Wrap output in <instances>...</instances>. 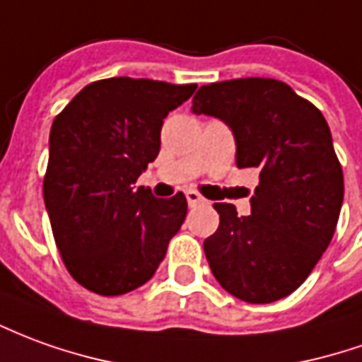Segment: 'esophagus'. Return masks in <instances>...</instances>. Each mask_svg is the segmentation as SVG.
Instances as JSON below:
<instances>
[{
  "mask_svg": "<svg viewBox=\"0 0 362 362\" xmlns=\"http://www.w3.org/2000/svg\"><path fill=\"white\" fill-rule=\"evenodd\" d=\"M186 199H188V206H202V204H206V198L204 196H199L196 189H188L186 192Z\"/></svg>",
  "mask_w": 362,
  "mask_h": 362,
  "instance_id": "1",
  "label": "esophagus"
}]
</instances>
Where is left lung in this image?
I'll use <instances>...</instances> for the list:
<instances>
[{"instance_id":"1","label":"left lung","mask_w":362,"mask_h":362,"mask_svg":"<svg viewBox=\"0 0 362 362\" xmlns=\"http://www.w3.org/2000/svg\"><path fill=\"white\" fill-rule=\"evenodd\" d=\"M192 111L225 121L237 166L260 170L251 216H237L233 204H214L219 227L204 241L209 269L243 302L286 298L322 259L339 219L343 170L327 121L272 78L202 86Z\"/></svg>"}]
</instances>
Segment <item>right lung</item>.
I'll list each match as a JSON object with an SVG mask.
<instances>
[{
	"instance_id": "add662e5",
	"label": "right lung",
	"mask_w": 362,
	"mask_h": 362,
	"mask_svg": "<svg viewBox=\"0 0 362 362\" xmlns=\"http://www.w3.org/2000/svg\"><path fill=\"white\" fill-rule=\"evenodd\" d=\"M196 88L107 78L86 86L54 117L42 196L60 257L90 292L121 296L143 286L184 223L182 192L155 198L135 182L160 151L163 119Z\"/></svg>"
}]
</instances>
